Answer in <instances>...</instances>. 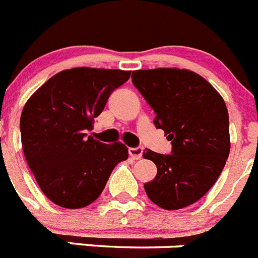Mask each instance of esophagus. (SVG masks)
<instances>
[{
	"label": "esophagus",
	"mask_w": 258,
	"mask_h": 258,
	"mask_svg": "<svg viewBox=\"0 0 258 258\" xmlns=\"http://www.w3.org/2000/svg\"><path fill=\"white\" fill-rule=\"evenodd\" d=\"M142 153H144V150L141 149V147H131L129 149V155H131L132 159L134 160H138L142 158Z\"/></svg>",
	"instance_id": "1"
}]
</instances>
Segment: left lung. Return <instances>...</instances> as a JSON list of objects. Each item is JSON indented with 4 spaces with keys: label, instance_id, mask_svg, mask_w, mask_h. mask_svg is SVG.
Instances as JSON below:
<instances>
[{
    "label": "left lung",
    "instance_id": "left-lung-1",
    "mask_svg": "<svg viewBox=\"0 0 258 258\" xmlns=\"http://www.w3.org/2000/svg\"><path fill=\"white\" fill-rule=\"evenodd\" d=\"M132 81L155 112L172 154L147 149L155 179L145 184L147 197L166 210L195 204L209 192L230 154V124L223 98L197 73L175 68L136 70Z\"/></svg>",
    "mask_w": 258,
    "mask_h": 258
}]
</instances>
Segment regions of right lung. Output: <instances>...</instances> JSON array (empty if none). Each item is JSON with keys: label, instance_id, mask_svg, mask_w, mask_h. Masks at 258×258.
<instances>
[{"label": "right lung", "instance_id": "right-lung-1", "mask_svg": "<svg viewBox=\"0 0 258 258\" xmlns=\"http://www.w3.org/2000/svg\"><path fill=\"white\" fill-rule=\"evenodd\" d=\"M131 72L73 68L49 78L21 114L23 153L41 192L66 209L85 208L103 192L116 164L127 159L121 142L87 136L94 118Z\"/></svg>", "mask_w": 258, "mask_h": 258}]
</instances>
